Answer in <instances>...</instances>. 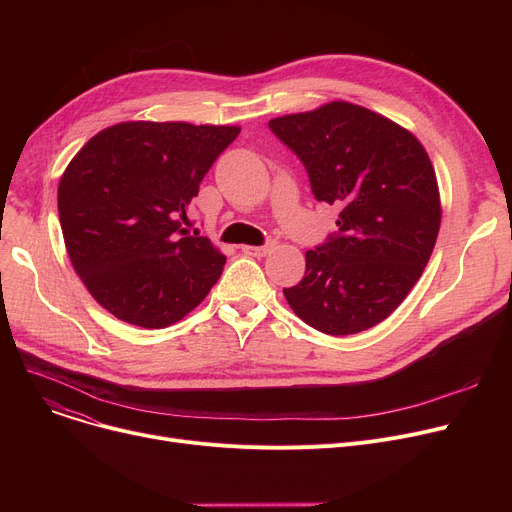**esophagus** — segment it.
I'll use <instances>...</instances> for the list:
<instances>
[{"label":"esophagus","mask_w":512,"mask_h":512,"mask_svg":"<svg viewBox=\"0 0 512 512\" xmlns=\"http://www.w3.org/2000/svg\"><path fill=\"white\" fill-rule=\"evenodd\" d=\"M274 249V242H267V245L263 247H251V245H245L242 247V253L245 255H251V257H265L267 253H270Z\"/></svg>","instance_id":"esophagus-1"}]
</instances>
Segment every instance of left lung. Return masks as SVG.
Wrapping results in <instances>:
<instances>
[{
	"mask_svg": "<svg viewBox=\"0 0 512 512\" xmlns=\"http://www.w3.org/2000/svg\"><path fill=\"white\" fill-rule=\"evenodd\" d=\"M299 155L317 201L340 207L338 232L305 253V278L284 288L311 328L348 336L384 321L432 257L442 205L413 132L367 107L332 101L270 120Z\"/></svg>",
	"mask_w": 512,
	"mask_h": 512,
	"instance_id": "obj_1",
	"label": "left lung"
}]
</instances>
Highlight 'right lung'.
I'll return each instance as SVG.
<instances>
[{
    "instance_id": "obj_1",
    "label": "right lung",
    "mask_w": 512,
    "mask_h": 512,
    "mask_svg": "<svg viewBox=\"0 0 512 512\" xmlns=\"http://www.w3.org/2000/svg\"><path fill=\"white\" fill-rule=\"evenodd\" d=\"M238 126L120 122L80 149L58 186L74 272L91 297L132 326L159 330L191 313L226 257L182 222L203 176Z\"/></svg>"
}]
</instances>
